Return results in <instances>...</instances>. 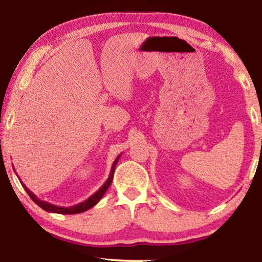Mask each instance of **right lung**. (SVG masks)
<instances>
[{"label": "right lung", "mask_w": 262, "mask_h": 262, "mask_svg": "<svg viewBox=\"0 0 262 262\" xmlns=\"http://www.w3.org/2000/svg\"><path fill=\"white\" fill-rule=\"evenodd\" d=\"M121 155H119L116 159V161H114L113 164H112V168H111V173L108 175V179H107L105 184H103L101 187H100L98 191H96L94 194L89 196V198L87 200H84V202H82L80 204H77V205H74V206H69V207H63V206H57V205H53V204H50L48 202H44V200H40L38 198L37 195L34 194V193H32L30 189H28L26 187V185L24 184L23 181L19 180L21 182V185H23V187L25 188V191L27 192V194L31 196V199L33 200V202L37 204L38 206H40L42 210L48 211V212H53V213H62V214H75V213H81V212H84V211H87L89 209H92L93 206H95L96 204H98L100 202V199L102 198L103 194H105L107 189H108V187L111 186V184H112V180H113V175H114V169H116V166L118 163V161H119V157ZM14 169V167H13Z\"/></svg>", "instance_id": "1"}]
</instances>
